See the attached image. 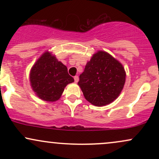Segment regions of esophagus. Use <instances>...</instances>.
I'll return each instance as SVG.
<instances>
[{
  "label": "esophagus",
  "instance_id": "obj_1",
  "mask_svg": "<svg viewBox=\"0 0 159 159\" xmlns=\"http://www.w3.org/2000/svg\"><path fill=\"white\" fill-rule=\"evenodd\" d=\"M74 80H75V83H77V82L78 81V80H79V78H78V76H77V75L75 76Z\"/></svg>",
  "mask_w": 159,
  "mask_h": 159
}]
</instances>
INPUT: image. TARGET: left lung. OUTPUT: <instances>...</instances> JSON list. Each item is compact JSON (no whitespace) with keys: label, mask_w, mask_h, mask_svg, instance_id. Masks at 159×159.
<instances>
[{"label":"left lung","mask_w":159,"mask_h":159,"mask_svg":"<svg viewBox=\"0 0 159 159\" xmlns=\"http://www.w3.org/2000/svg\"><path fill=\"white\" fill-rule=\"evenodd\" d=\"M125 81V72L121 63L107 52L100 51L87 63L78 84L89 102L101 107L119 96Z\"/></svg>","instance_id":"obj_1"}]
</instances>
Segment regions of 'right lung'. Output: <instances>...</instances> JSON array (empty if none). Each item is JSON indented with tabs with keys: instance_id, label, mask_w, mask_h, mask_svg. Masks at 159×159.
Segmentation results:
<instances>
[{
	"instance_id": "right-lung-1",
	"label": "right lung",
	"mask_w": 159,
	"mask_h": 159,
	"mask_svg": "<svg viewBox=\"0 0 159 159\" xmlns=\"http://www.w3.org/2000/svg\"><path fill=\"white\" fill-rule=\"evenodd\" d=\"M30 81L38 97L46 102H54L61 98L66 86L72 83L74 78L69 75L65 65L47 52L33 66Z\"/></svg>"
}]
</instances>
